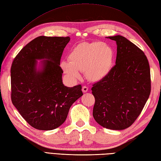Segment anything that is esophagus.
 Wrapping results in <instances>:
<instances>
[{
    "label": "esophagus",
    "mask_w": 161,
    "mask_h": 161,
    "mask_svg": "<svg viewBox=\"0 0 161 161\" xmlns=\"http://www.w3.org/2000/svg\"><path fill=\"white\" fill-rule=\"evenodd\" d=\"M82 91H83V92L84 93H86L88 92V87H87V86H83V88H82Z\"/></svg>",
    "instance_id": "esophagus-1"
}]
</instances>
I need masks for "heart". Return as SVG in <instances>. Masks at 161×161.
<instances>
[{
  "label": "heart",
  "instance_id": "heart-1",
  "mask_svg": "<svg viewBox=\"0 0 161 161\" xmlns=\"http://www.w3.org/2000/svg\"><path fill=\"white\" fill-rule=\"evenodd\" d=\"M114 52L110 46L99 42H83L74 48L69 54V62L63 61L61 68L72 80L80 78L83 72L88 80L96 82L111 72Z\"/></svg>",
  "mask_w": 161,
  "mask_h": 161
}]
</instances>
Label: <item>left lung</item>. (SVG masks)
<instances>
[{
	"mask_svg": "<svg viewBox=\"0 0 161 161\" xmlns=\"http://www.w3.org/2000/svg\"><path fill=\"white\" fill-rule=\"evenodd\" d=\"M107 38L116 42L115 65L93 85V116L104 128L124 130L135 122L150 96V65L143 51L126 37Z\"/></svg>",
	"mask_w": 161,
	"mask_h": 161,
	"instance_id": "1",
	"label": "left lung"
}]
</instances>
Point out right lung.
Instances as JSON below:
<instances>
[{"instance_id":"right-lung-1","label":"right lung","mask_w":161,"mask_h":161,"mask_svg":"<svg viewBox=\"0 0 161 161\" xmlns=\"http://www.w3.org/2000/svg\"><path fill=\"white\" fill-rule=\"evenodd\" d=\"M69 37H37L23 48L11 68V98L27 123L51 130L65 121L72 104L83 95L80 85L63 84L60 61ZM44 59L37 69V60Z\"/></svg>"}]
</instances>
